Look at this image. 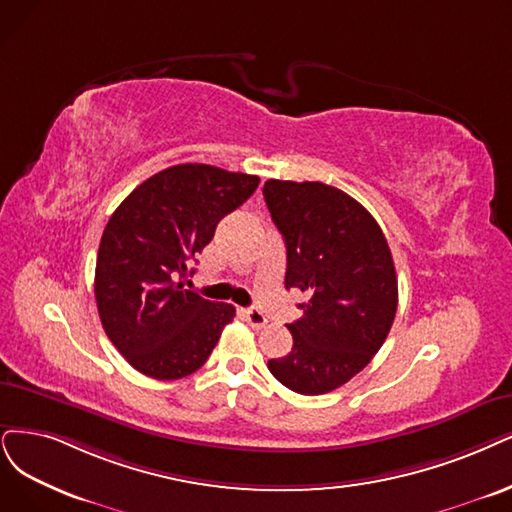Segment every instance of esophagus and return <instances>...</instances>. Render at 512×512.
I'll return each instance as SVG.
<instances>
[{
    "instance_id": "1",
    "label": "esophagus",
    "mask_w": 512,
    "mask_h": 512,
    "mask_svg": "<svg viewBox=\"0 0 512 512\" xmlns=\"http://www.w3.org/2000/svg\"><path fill=\"white\" fill-rule=\"evenodd\" d=\"M242 312H244V318L249 320L251 327H263V325L268 323L266 314H263V312L257 310V308H246V310H242Z\"/></svg>"
}]
</instances>
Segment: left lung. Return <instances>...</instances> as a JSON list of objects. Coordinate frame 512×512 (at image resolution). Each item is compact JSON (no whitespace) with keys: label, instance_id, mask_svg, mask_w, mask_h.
I'll return each instance as SVG.
<instances>
[{"label":"left lung","instance_id":"obj_1","mask_svg":"<svg viewBox=\"0 0 512 512\" xmlns=\"http://www.w3.org/2000/svg\"><path fill=\"white\" fill-rule=\"evenodd\" d=\"M287 244L285 287L308 295L289 325L293 348L268 361L299 394H325L363 371L390 333L399 282L382 227L352 196L320 181L263 185Z\"/></svg>","mask_w":512,"mask_h":512}]
</instances>
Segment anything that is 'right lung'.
<instances>
[{"mask_svg": "<svg viewBox=\"0 0 512 512\" xmlns=\"http://www.w3.org/2000/svg\"><path fill=\"white\" fill-rule=\"evenodd\" d=\"M259 177L177 164L132 189L99 244L94 297L103 329L126 361L154 380L198 371L236 314L183 289L189 263L213 240Z\"/></svg>", "mask_w": 512, "mask_h": 512, "instance_id": "obj_1", "label": "right lung"}]
</instances>
